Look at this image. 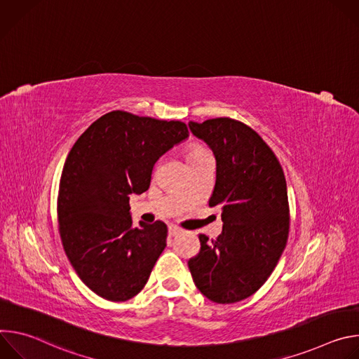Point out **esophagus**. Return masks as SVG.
<instances>
[{"mask_svg": "<svg viewBox=\"0 0 359 359\" xmlns=\"http://www.w3.org/2000/svg\"><path fill=\"white\" fill-rule=\"evenodd\" d=\"M180 233H182V229H180V227H177V226H169V236L175 237V236H177V234H180Z\"/></svg>", "mask_w": 359, "mask_h": 359, "instance_id": "1", "label": "esophagus"}]
</instances>
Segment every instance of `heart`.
<instances>
[{"label":"heart","instance_id":"heart-1","mask_svg":"<svg viewBox=\"0 0 359 359\" xmlns=\"http://www.w3.org/2000/svg\"><path fill=\"white\" fill-rule=\"evenodd\" d=\"M204 153H208V150H204L201 146H193V147H190V149H189L187 159H191V158H196V156L204 155Z\"/></svg>","mask_w":359,"mask_h":359}]
</instances>
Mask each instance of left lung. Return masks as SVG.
<instances>
[{
    "label": "left lung",
    "mask_w": 359,
    "mask_h": 359,
    "mask_svg": "<svg viewBox=\"0 0 359 359\" xmlns=\"http://www.w3.org/2000/svg\"><path fill=\"white\" fill-rule=\"evenodd\" d=\"M191 133L216 158L210 208L222 212L216 240L200 234L189 260L198 291L217 304H233L257 291L276 269L290 229L287 183L274 151L250 126L216 118L189 122Z\"/></svg>",
    "instance_id": "obj_1"
}]
</instances>
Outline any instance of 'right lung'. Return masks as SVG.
Masks as SVG:
<instances>
[{
	"instance_id": "obj_1",
	"label": "right lung",
	"mask_w": 359,
	"mask_h": 359,
	"mask_svg": "<svg viewBox=\"0 0 359 359\" xmlns=\"http://www.w3.org/2000/svg\"><path fill=\"white\" fill-rule=\"evenodd\" d=\"M187 136L183 122L114 111L72 146L60 182V234L74 270L99 297L126 301L147 283L168 227H135L129 194L146 191L153 166Z\"/></svg>"
}]
</instances>
